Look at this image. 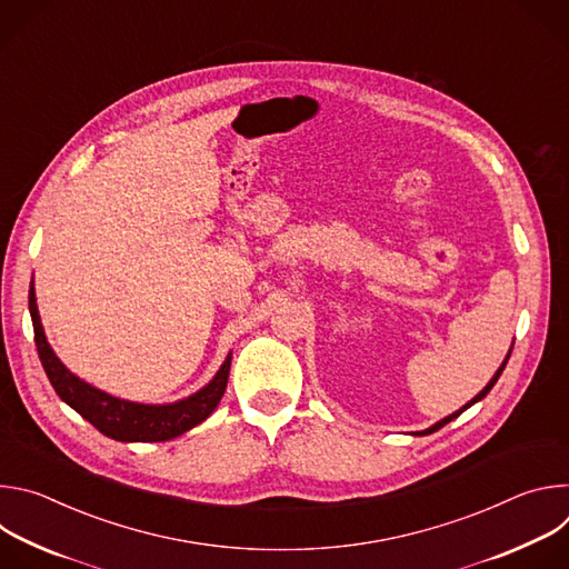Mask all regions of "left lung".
Wrapping results in <instances>:
<instances>
[{
  "label": "left lung",
  "instance_id": "8db88e82",
  "mask_svg": "<svg viewBox=\"0 0 569 569\" xmlns=\"http://www.w3.org/2000/svg\"><path fill=\"white\" fill-rule=\"evenodd\" d=\"M509 356H511V351H509ZM509 356H507V360H509ZM507 360H505V362H502V367H500V369H498V371H496V376H493V378H491V382H489V385H486V387H483V389H481V391H479V393H477V396H475V398H472V400H470V402H466V405H463V408H461V410H459V412H455V415H450V417H448V419H443V421H439V423H435V426H432V428H428V430H423V432H419V435H432V432H437V430H441V428H443V426H446V423H450V421H452V419H457V417H459V415H461V412H466V410H468V408H470V405H475V402H477V400H481V398H483V396H486V393H489V391H491V389H493V385H496V382H498V378H500V376H502V371H505V367H507Z\"/></svg>",
  "mask_w": 569,
  "mask_h": 569
}]
</instances>
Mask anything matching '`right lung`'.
Returning <instances> with one entry per match:
<instances>
[{"mask_svg":"<svg viewBox=\"0 0 569 569\" xmlns=\"http://www.w3.org/2000/svg\"><path fill=\"white\" fill-rule=\"evenodd\" d=\"M29 310L33 319V333H36V347L40 362L47 371V378L56 393L73 408L86 421H90L99 432L114 441H169L187 430L202 423L220 402L227 378H229V365L231 358H227L216 373V378L202 387L198 393L171 402V405H141L114 398L80 378H76L51 351L38 306H36V290L33 283L29 288Z\"/></svg>","mask_w":569,"mask_h":569,"instance_id":"1","label":"right lung"}]
</instances>
